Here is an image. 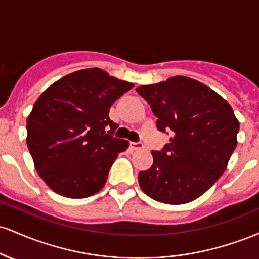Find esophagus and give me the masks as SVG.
Masks as SVG:
<instances>
[{
    "instance_id": "obj_1",
    "label": "esophagus",
    "mask_w": 259,
    "mask_h": 259,
    "mask_svg": "<svg viewBox=\"0 0 259 259\" xmlns=\"http://www.w3.org/2000/svg\"><path fill=\"white\" fill-rule=\"evenodd\" d=\"M130 147H132L134 151H136V150H141V148H144L145 146L142 142H130Z\"/></svg>"
}]
</instances>
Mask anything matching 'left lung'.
Here are the masks:
<instances>
[{"instance_id":"8db88e82","label":"left lung","mask_w":259,"mask_h":259,"mask_svg":"<svg viewBox=\"0 0 259 259\" xmlns=\"http://www.w3.org/2000/svg\"><path fill=\"white\" fill-rule=\"evenodd\" d=\"M136 91L157 117V129L171 134L169 144L151 152L153 164L139 173L140 187L163 203L196 200L222 177L236 147L240 124L233 108L212 89L186 76Z\"/></svg>"}]
</instances>
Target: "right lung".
<instances>
[{
	"label": "right lung",
	"instance_id": "add662e5",
	"mask_svg": "<svg viewBox=\"0 0 259 259\" xmlns=\"http://www.w3.org/2000/svg\"><path fill=\"white\" fill-rule=\"evenodd\" d=\"M133 88L89 68L41 94L26 120V144L38 175L53 191L85 198L105 186L118 153L129 146L113 136L119 125L108 117L109 108Z\"/></svg>",
	"mask_w": 259,
	"mask_h": 259
}]
</instances>
